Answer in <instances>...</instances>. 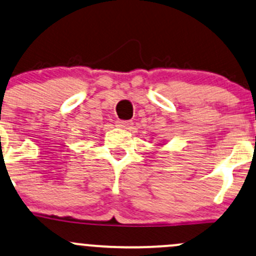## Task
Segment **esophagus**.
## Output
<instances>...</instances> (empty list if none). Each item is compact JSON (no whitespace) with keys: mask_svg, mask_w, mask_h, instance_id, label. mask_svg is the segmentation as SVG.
Listing matches in <instances>:
<instances>
[{"mask_svg":"<svg viewBox=\"0 0 256 256\" xmlns=\"http://www.w3.org/2000/svg\"><path fill=\"white\" fill-rule=\"evenodd\" d=\"M134 122H125V120H118L116 126L120 128H124V130H130L132 128Z\"/></svg>","mask_w":256,"mask_h":256,"instance_id":"34e87169","label":"esophagus"}]
</instances>
